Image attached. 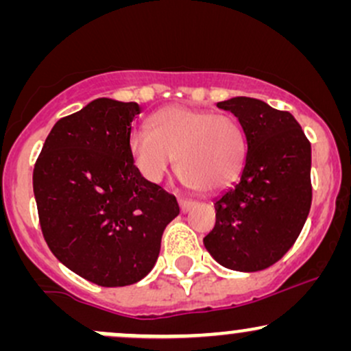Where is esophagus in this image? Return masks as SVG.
<instances>
[{
  "label": "esophagus",
  "mask_w": 351,
  "mask_h": 351,
  "mask_svg": "<svg viewBox=\"0 0 351 351\" xmlns=\"http://www.w3.org/2000/svg\"><path fill=\"white\" fill-rule=\"evenodd\" d=\"M180 208H181V213H188L189 209L195 206V201L191 199H186V198H180Z\"/></svg>",
  "instance_id": "obj_1"
}]
</instances>
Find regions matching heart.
I'll use <instances>...</instances> for the list:
<instances>
[{
  "instance_id": "obj_1",
  "label": "heart",
  "mask_w": 351,
  "mask_h": 351,
  "mask_svg": "<svg viewBox=\"0 0 351 351\" xmlns=\"http://www.w3.org/2000/svg\"><path fill=\"white\" fill-rule=\"evenodd\" d=\"M128 150L145 180L160 183L173 163L188 186L217 191L243 171L247 142L232 115L173 106L156 112L150 128L132 130Z\"/></svg>"
}]
</instances>
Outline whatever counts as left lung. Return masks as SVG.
<instances>
[{"mask_svg": "<svg viewBox=\"0 0 351 351\" xmlns=\"http://www.w3.org/2000/svg\"><path fill=\"white\" fill-rule=\"evenodd\" d=\"M239 120L247 142L241 178L215 201L216 224L204 237L224 267L256 272L282 259L299 237L312 204V148L292 114L263 100L217 102Z\"/></svg>", "mask_w": 351, "mask_h": 351, "instance_id": "8db88e82", "label": "left lung"}]
</instances>
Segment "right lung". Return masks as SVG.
<instances>
[{
	"label": "right lung",
	"mask_w": 351,
	"mask_h": 351,
	"mask_svg": "<svg viewBox=\"0 0 351 351\" xmlns=\"http://www.w3.org/2000/svg\"><path fill=\"white\" fill-rule=\"evenodd\" d=\"M136 102L95 99L52 127L33 188L51 252L102 287L142 280L160 254L178 201L145 180L128 150Z\"/></svg>",
	"instance_id": "1"
}]
</instances>
